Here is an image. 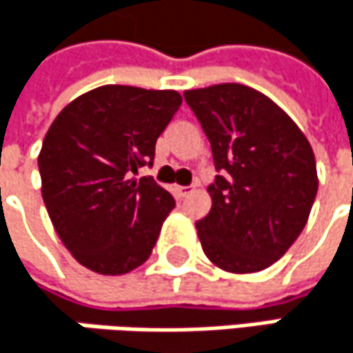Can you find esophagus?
Wrapping results in <instances>:
<instances>
[{"instance_id": "obj_1", "label": "esophagus", "mask_w": 353, "mask_h": 353, "mask_svg": "<svg viewBox=\"0 0 353 353\" xmlns=\"http://www.w3.org/2000/svg\"><path fill=\"white\" fill-rule=\"evenodd\" d=\"M174 190H176L177 198H188V196H190V194L194 192L192 188H185V185H176Z\"/></svg>"}]
</instances>
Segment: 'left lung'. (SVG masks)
Listing matches in <instances>:
<instances>
[{"mask_svg":"<svg viewBox=\"0 0 353 353\" xmlns=\"http://www.w3.org/2000/svg\"><path fill=\"white\" fill-rule=\"evenodd\" d=\"M221 172L208 185L210 212L196 223L206 257L231 274L270 268L303 233L319 177L296 122L243 83L185 90Z\"/></svg>","mask_w":353,"mask_h":353,"instance_id":"obj_1","label":"left lung"}]
</instances>
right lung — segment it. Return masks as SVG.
Instances as JSON below:
<instances>
[{
	"label": "right lung",
	"instance_id": "1",
	"mask_svg": "<svg viewBox=\"0 0 353 353\" xmlns=\"http://www.w3.org/2000/svg\"><path fill=\"white\" fill-rule=\"evenodd\" d=\"M181 106L176 90L102 85L59 112L38 153L40 192L50 223L88 270L122 276L143 265L174 210L153 177L155 143Z\"/></svg>",
	"mask_w": 353,
	"mask_h": 353
}]
</instances>
